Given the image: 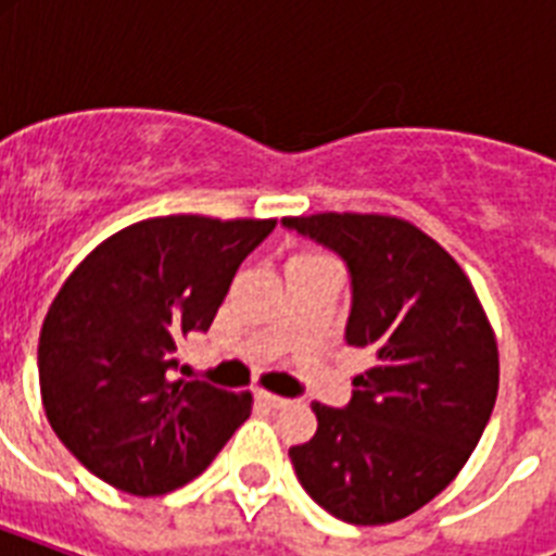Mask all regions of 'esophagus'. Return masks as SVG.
<instances>
[{"label": "esophagus", "instance_id": "34e87169", "mask_svg": "<svg viewBox=\"0 0 556 556\" xmlns=\"http://www.w3.org/2000/svg\"><path fill=\"white\" fill-rule=\"evenodd\" d=\"M260 401L262 404H268V406H288V397L282 395H274V392H260Z\"/></svg>", "mask_w": 556, "mask_h": 556}]
</instances>
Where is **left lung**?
<instances>
[{"label": "left lung", "instance_id": "left-lung-1", "mask_svg": "<svg viewBox=\"0 0 556 556\" xmlns=\"http://www.w3.org/2000/svg\"><path fill=\"white\" fill-rule=\"evenodd\" d=\"M352 274L349 346L371 366L346 409L312 404L317 432L288 450L320 508L387 526L424 508L465 467L500 392V349L473 282L421 227L380 213L286 216Z\"/></svg>", "mask_w": 556, "mask_h": 556}]
</instances>
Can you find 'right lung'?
<instances>
[{"mask_svg":"<svg viewBox=\"0 0 556 556\" xmlns=\"http://www.w3.org/2000/svg\"><path fill=\"white\" fill-rule=\"evenodd\" d=\"M277 218L155 216L117 230L68 274L39 331V395L56 439L132 496L204 473L251 415V392L178 378L242 260Z\"/></svg>","mask_w":556,"mask_h":556,"instance_id":"1","label":"right lung"}]
</instances>
